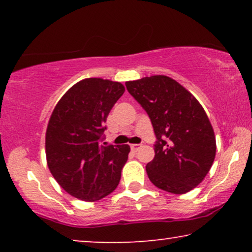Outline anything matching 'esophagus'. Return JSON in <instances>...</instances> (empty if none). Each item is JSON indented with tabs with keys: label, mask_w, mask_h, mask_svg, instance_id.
<instances>
[{
	"label": "esophagus",
	"mask_w": 252,
	"mask_h": 252,
	"mask_svg": "<svg viewBox=\"0 0 252 252\" xmlns=\"http://www.w3.org/2000/svg\"><path fill=\"white\" fill-rule=\"evenodd\" d=\"M141 148V144H130V149L133 151H137Z\"/></svg>",
	"instance_id": "esophagus-1"
}]
</instances>
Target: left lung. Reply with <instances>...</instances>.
<instances>
[{"label": "left lung", "mask_w": 252, "mask_h": 252, "mask_svg": "<svg viewBox=\"0 0 252 252\" xmlns=\"http://www.w3.org/2000/svg\"><path fill=\"white\" fill-rule=\"evenodd\" d=\"M127 91L146 110L157 142L147 164L150 181L172 194H186L204 180L216 157V136L195 96L166 75L126 81Z\"/></svg>", "instance_id": "1"}]
</instances>
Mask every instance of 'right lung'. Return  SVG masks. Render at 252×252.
Here are the masks:
<instances>
[{
  "mask_svg": "<svg viewBox=\"0 0 252 252\" xmlns=\"http://www.w3.org/2000/svg\"><path fill=\"white\" fill-rule=\"evenodd\" d=\"M125 92L118 81L87 78L72 86L53 110L46 132L50 173L67 194L98 201L115 190L130 148L99 143L110 111Z\"/></svg>",
  "mask_w": 252,
  "mask_h": 252,
  "instance_id": "1",
  "label": "right lung"
}]
</instances>
